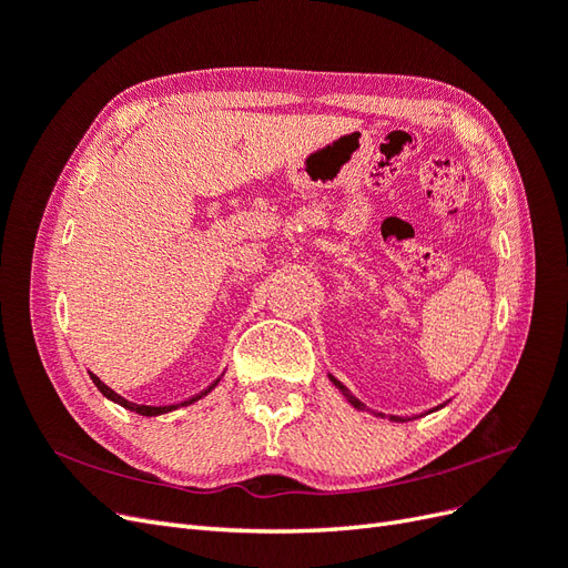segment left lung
Returning <instances> with one entry per match:
<instances>
[{
  "mask_svg": "<svg viewBox=\"0 0 568 568\" xmlns=\"http://www.w3.org/2000/svg\"><path fill=\"white\" fill-rule=\"evenodd\" d=\"M329 379L334 382V386H336V388H341V390H343V395H346V398H348V400H351V403H353V405H355L357 409H363V403H359L357 398H353V395H351V393H348L346 388H343V386H341V382H336V379H334V376H329ZM440 407H443V405H440ZM382 417H384V415H382ZM390 419H393V422H405V419H400V417H390Z\"/></svg>",
  "mask_w": 568,
  "mask_h": 568,
  "instance_id": "left-lung-1",
  "label": "left lung"
}]
</instances>
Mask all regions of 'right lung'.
<instances>
[{
  "label": "right lung",
  "mask_w": 568,
  "mask_h": 568,
  "mask_svg": "<svg viewBox=\"0 0 568 568\" xmlns=\"http://www.w3.org/2000/svg\"><path fill=\"white\" fill-rule=\"evenodd\" d=\"M92 376V382H94V386L106 395L109 400H113V403H118V405H123L125 409H130V412H136V415H142V417H156V415H163V412H170V409H178V407H184V405H192V403H196L199 398H203L205 393H211L215 386H217V382H213L209 388L205 390H201V393H196V395H192V398H186V400H182V403H178V405H163V407H153V405H136V403H130V400H125L123 395H118L113 388H109L104 382L99 379L97 374H90Z\"/></svg>",
  "instance_id": "obj_1"
}]
</instances>
